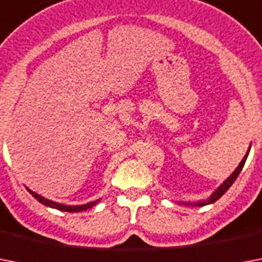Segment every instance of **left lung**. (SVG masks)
Segmentation results:
<instances>
[{"label": "left lung", "mask_w": 262, "mask_h": 262, "mask_svg": "<svg viewBox=\"0 0 262 262\" xmlns=\"http://www.w3.org/2000/svg\"><path fill=\"white\" fill-rule=\"evenodd\" d=\"M249 152H250V147H249L248 152H246V155L244 156V159H242V162L239 163V166H238V167H236L235 170L232 171V174L230 175V177H228V178L226 179V181H224V182L222 183V185H220V186L217 187V189H216V190L213 191V193H212V194L209 195L207 200H204V201H199V203H179V204H183V205H193V207H204V205H208V204L215 203L216 200H219L220 197H222V195H223L224 193H226V191L230 189V187H231L232 183L235 182V179L238 178V175H239V172L242 171V168H244L245 162H246V159H248Z\"/></svg>", "instance_id": "left-lung-1"}]
</instances>
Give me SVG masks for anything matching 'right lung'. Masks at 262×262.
I'll use <instances>...</instances> for the list:
<instances>
[{
    "mask_svg": "<svg viewBox=\"0 0 262 262\" xmlns=\"http://www.w3.org/2000/svg\"><path fill=\"white\" fill-rule=\"evenodd\" d=\"M27 189H28V187H27ZM28 191H30L31 194L34 195L35 199L38 200L39 203L43 204V205H46V207H50V208H54V209H58V211H63V212L87 211V209L92 208L94 205H96V204L100 201V199H99V200H96V201H92V203L83 204V205H67V204H59V203H55V201H51V200L45 199V197H42V195L38 194V193H35V191L30 190V189H28Z\"/></svg>",
    "mask_w": 262,
    "mask_h": 262,
    "instance_id": "add662e5",
    "label": "right lung"
}]
</instances>
